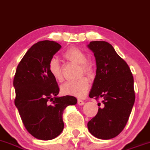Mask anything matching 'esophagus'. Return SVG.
I'll return each mask as SVG.
<instances>
[{
  "label": "esophagus",
  "instance_id": "obj_1",
  "mask_svg": "<svg viewBox=\"0 0 150 150\" xmlns=\"http://www.w3.org/2000/svg\"><path fill=\"white\" fill-rule=\"evenodd\" d=\"M78 104H79V105H80V106H82V105H84V100L79 99V100H78Z\"/></svg>",
  "mask_w": 150,
  "mask_h": 150
}]
</instances>
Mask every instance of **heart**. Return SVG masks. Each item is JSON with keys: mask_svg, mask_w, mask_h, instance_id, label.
I'll list each match as a JSON object with an SVG mask.
<instances>
[{"mask_svg": "<svg viewBox=\"0 0 150 150\" xmlns=\"http://www.w3.org/2000/svg\"><path fill=\"white\" fill-rule=\"evenodd\" d=\"M63 57L67 60L80 65L81 75L91 76L94 73L93 65L88 62V57L84 51L76 47L69 48L63 53ZM48 71L53 79L57 81H62L63 79L62 70L58 59L53 58L48 64ZM89 81L86 78H81L75 81H67L61 86V92L65 95L74 96L76 97H84L89 89Z\"/></svg>", "mask_w": 150, "mask_h": 150, "instance_id": "heart-1", "label": "heart"}]
</instances>
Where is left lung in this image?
Returning <instances> with one entry per match:
<instances>
[{
	"instance_id": "8db88e82",
	"label": "left lung",
	"mask_w": 150,
	"mask_h": 150,
	"mask_svg": "<svg viewBox=\"0 0 150 150\" xmlns=\"http://www.w3.org/2000/svg\"><path fill=\"white\" fill-rule=\"evenodd\" d=\"M97 72L89 97H103L104 106L88 123L91 134L109 140L118 136L125 127L135 101L134 77L127 62L106 41H91ZM100 106V103H98Z\"/></svg>"
}]
</instances>
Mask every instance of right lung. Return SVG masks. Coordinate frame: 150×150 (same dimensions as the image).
<instances>
[{
  "label": "right lung",
  "instance_id": "right-lung-1",
  "mask_svg": "<svg viewBox=\"0 0 150 150\" xmlns=\"http://www.w3.org/2000/svg\"><path fill=\"white\" fill-rule=\"evenodd\" d=\"M60 48L56 41L35 44L21 59L14 76L15 105L28 132L39 140L59 136L64 127V109L77 103L72 96L57 97L59 86L48 71L49 62Z\"/></svg>",
  "mask_w": 150,
  "mask_h": 150
}]
</instances>
